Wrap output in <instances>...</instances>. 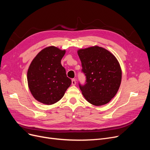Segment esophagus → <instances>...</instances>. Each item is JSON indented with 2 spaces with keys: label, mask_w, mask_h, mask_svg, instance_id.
<instances>
[{
  "label": "esophagus",
  "mask_w": 150,
  "mask_h": 150,
  "mask_svg": "<svg viewBox=\"0 0 150 150\" xmlns=\"http://www.w3.org/2000/svg\"><path fill=\"white\" fill-rule=\"evenodd\" d=\"M76 83V82L75 79H72V80H71V84H72V86H75Z\"/></svg>",
  "instance_id": "obj_1"
}]
</instances>
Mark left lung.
<instances>
[{
  "label": "left lung",
  "instance_id": "1",
  "mask_svg": "<svg viewBox=\"0 0 150 150\" xmlns=\"http://www.w3.org/2000/svg\"><path fill=\"white\" fill-rule=\"evenodd\" d=\"M86 76L85 85H80L85 99L95 106L108 103L120 88L122 70L116 57L108 50L99 46L77 51Z\"/></svg>",
  "mask_w": 150,
  "mask_h": 150
}]
</instances>
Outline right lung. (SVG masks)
Masks as SVG:
<instances>
[{
    "instance_id": "right-lung-1",
    "label": "right lung",
    "mask_w": 150,
    "mask_h": 150,
    "mask_svg": "<svg viewBox=\"0 0 150 150\" xmlns=\"http://www.w3.org/2000/svg\"><path fill=\"white\" fill-rule=\"evenodd\" d=\"M66 50L50 46L41 50L32 61L27 79L28 87L34 99L45 105L61 100L71 81L67 76L61 61Z\"/></svg>"
}]
</instances>
